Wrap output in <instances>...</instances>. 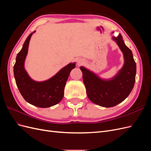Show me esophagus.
I'll list each match as a JSON object with an SVG mask.
<instances>
[{
    "label": "esophagus",
    "mask_w": 151,
    "mask_h": 151,
    "mask_svg": "<svg viewBox=\"0 0 151 151\" xmlns=\"http://www.w3.org/2000/svg\"><path fill=\"white\" fill-rule=\"evenodd\" d=\"M84 63V60H83V59H81V58H80V59H79L78 60H77V65L78 66H79V65H82V64H83V63Z\"/></svg>",
    "instance_id": "obj_1"
}]
</instances>
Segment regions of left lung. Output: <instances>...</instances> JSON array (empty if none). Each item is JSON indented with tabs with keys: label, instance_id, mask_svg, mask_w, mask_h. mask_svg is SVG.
<instances>
[{
	"label": "left lung",
	"instance_id": "obj_1",
	"mask_svg": "<svg viewBox=\"0 0 151 151\" xmlns=\"http://www.w3.org/2000/svg\"><path fill=\"white\" fill-rule=\"evenodd\" d=\"M112 40L116 43L123 55L124 63L117 74L110 79H102L84 66L80 67L87 95L91 101L99 106L109 108L122 103L133 89L135 82L136 63L132 52L123 42L121 34Z\"/></svg>",
	"mask_w": 151,
	"mask_h": 151
}]
</instances>
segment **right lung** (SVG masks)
<instances>
[{
  "label": "right lung",
  "mask_w": 151,
  "mask_h": 151,
  "mask_svg": "<svg viewBox=\"0 0 151 151\" xmlns=\"http://www.w3.org/2000/svg\"><path fill=\"white\" fill-rule=\"evenodd\" d=\"M34 33L35 31L28 36L17 55L14 76L19 92L27 102L37 107L48 108L58 104L62 99L66 82L71 70L76 67V62L68 63L46 81H36L31 79L25 69L24 62L29 41Z\"/></svg>",
  "instance_id": "right-lung-1"
}]
</instances>
